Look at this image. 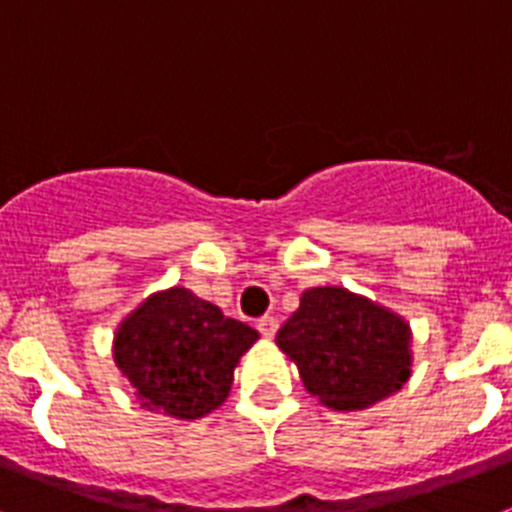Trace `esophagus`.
<instances>
[{
	"label": "esophagus",
	"mask_w": 512,
	"mask_h": 512,
	"mask_svg": "<svg viewBox=\"0 0 512 512\" xmlns=\"http://www.w3.org/2000/svg\"><path fill=\"white\" fill-rule=\"evenodd\" d=\"M256 328H259V333L264 338H274V336H277V330H279V320L271 318V315H264V318L256 323Z\"/></svg>",
	"instance_id": "obj_1"
}]
</instances>
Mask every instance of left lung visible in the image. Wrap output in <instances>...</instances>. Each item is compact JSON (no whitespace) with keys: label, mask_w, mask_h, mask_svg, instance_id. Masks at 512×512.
<instances>
[{"label":"left lung","mask_w":512,"mask_h":512,"mask_svg":"<svg viewBox=\"0 0 512 512\" xmlns=\"http://www.w3.org/2000/svg\"><path fill=\"white\" fill-rule=\"evenodd\" d=\"M410 325L343 287H312L279 328L277 346L312 397L333 410H364L410 379Z\"/></svg>","instance_id":"left-lung-1"}]
</instances>
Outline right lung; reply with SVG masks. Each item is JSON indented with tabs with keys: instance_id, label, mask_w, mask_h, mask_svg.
Segmentation results:
<instances>
[{
	"instance_id": "1",
	"label": "right lung",
	"mask_w": 512,
	"mask_h": 512,
	"mask_svg": "<svg viewBox=\"0 0 512 512\" xmlns=\"http://www.w3.org/2000/svg\"><path fill=\"white\" fill-rule=\"evenodd\" d=\"M259 330L184 287L156 292L122 320L112 343L117 369L140 405L179 420L205 418L233 387V369Z\"/></svg>"
}]
</instances>
